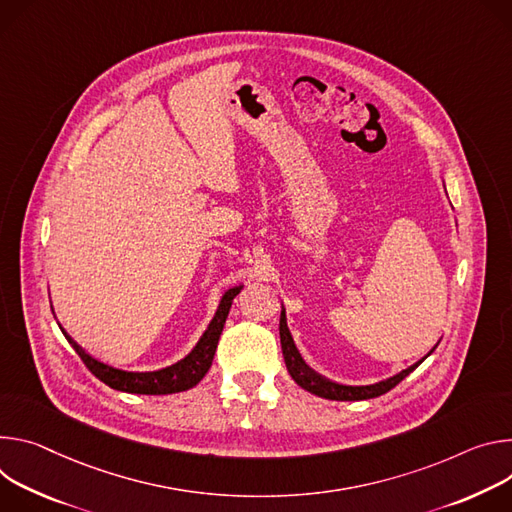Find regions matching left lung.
Listing matches in <instances>:
<instances>
[{"label":"left lung","instance_id":"8db88e82","mask_svg":"<svg viewBox=\"0 0 512 512\" xmlns=\"http://www.w3.org/2000/svg\"><path fill=\"white\" fill-rule=\"evenodd\" d=\"M278 331H280V346H282V356H285V364H287V370L289 374L293 376V380L305 388L307 392L311 394H317L321 396V399H329V401H366V399H374V396H380L384 392H388L390 388H394L396 384H399L403 378H407L427 356L433 354V350L421 358L419 362H415L413 366L401 370L399 374H394L386 380H380V382H374V384H342V382H335V380H329L325 378L323 374L315 372L305 360L303 356L299 354L297 346H295V339L289 331V325H287V311H285V305H282V311H280V323H278Z\"/></svg>","mask_w":512,"mask_h":512}]
</instances>
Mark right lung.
Listing matches in <instances>:
<instances>
[{
	"instance_id": "1",
	"label": "right lung",
	"mask_w": 512,
	"mask_h": 512,
	"mask_svg": "<svg viewBox=\"0 0 512 512\" xmlns=\"http://www.w3.org/2000/svg\"><path fill=\"white\" fill-rule=\"evenodd\" d=\"M242 289H244V285L227 289L221 295L217 311H215L213 319L209 321L207 329L203 331V335L199 337V342L195 344V348L183 360L170 364L166 368H160V370L136 372V370H124V368L111 366L107 362H101V360L93 358L89 352H85L61 325L59 327H61L63 335L67 337V342L73 346V350L83 360V364L91 370V374L97 376L107 386L122 390V392H132V394L183 392V390H189L195 384H199L203 380V376L207 374V370L211 368V362H213V356H215V350H217V342H219V335L223 331L227 313H230L234 297Z\"/></svg>"
}]
</instances>
